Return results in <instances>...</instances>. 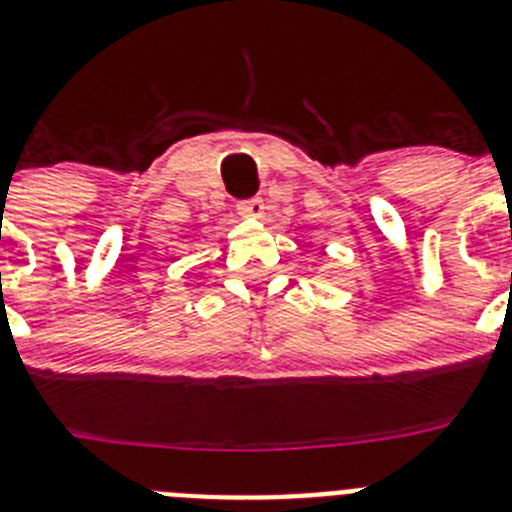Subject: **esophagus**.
<instances>
[{
	"instance_id": "34e87169",
	"label": "esophagus",
	"mask_w": 512,
	"mask_h": 512,
	"mask_svg": "<svg viewBox=\"0 0 512 512\" xmlns=\"http://www.w3.org/2000/svg\"><path fill=\"white\" fill-rule=\"evenodd\" d=\"M264 202L256 197V200H243L238 202V212H241L243 217H253V220H259V217H264Z\"/></svg>"
}]
</instances>
